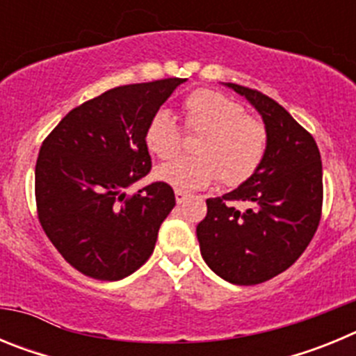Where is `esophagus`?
<instances>
[{
	"mask_svg": "<svg viewBox=\"0 0 356 356\" xmlns=\"http://www.w3.org/2000/svg\"><path fill=\"white\" fill-rule=\"evenodd\" d=\"M175 197H176V203H184V201L188 197V194L184 193V191H175Z\"/></svg>",
	"mask_w": 356,
	"mask_h": 356,
	"instance_id": "esophagus-1",
	"label": "esophagus"
}]
</instances>
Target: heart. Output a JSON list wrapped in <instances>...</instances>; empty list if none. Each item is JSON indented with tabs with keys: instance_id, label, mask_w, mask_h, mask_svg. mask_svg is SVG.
Returning a JSON list of instances; mask_svg holds the SVG:
<instances>
[{
	"instance_id": "1",
	"label": "heart",
	"mask_w": 356,
	"mask_h": 356,
	"mask_svg": "<svg viewBox=\"0 0 356 356\" xmlns=\"http://www.w3.org/2000/svg\"><path fill=\"white\" fill-rule=\"evenodd\" d=\"M184 124L200 134L193 144L196 156H184L155 169L156 180L176 191H200L221 176V184L235 187L260 168L267 151V128L259 118L222 92L197 89L185 97ZM151 155L165 160L180 147V131L165 110L151 115L144 130Z\"/></svg>"
}]
</instances>
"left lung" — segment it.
Here are the masks:
<instances>
[{"mask_svg": "<svg viewBox=\"0 0 356 356\" xmlns=\"http://www.w3.org/2000/svg\"><path fill=\"white\" fill-rule=\"evenodd\" d=\"M246 97L267 128L260 168L232 193L207 200L197 225L207 266L235 285L275 278L300 259L312 241L323 207V163L316 140L282 105L259 90L222 83ZM248 207L234 209V201Z\"/></svg>", "mask_w": 356, "mask_h": 356, "instance_id": "8db88e82", "label": "left lung"}]
</instances>
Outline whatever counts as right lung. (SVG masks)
<instances>
[{"instance_id": "obj_1", "label": "right lung", "mask_w": 356, "mask_h": 356, "mask_svg": "<svg viewBox=\"0 0 356 356\" xmlns=\"http://www.w3.org/2000/svg\"><path fill=\"white\" fill-rule=\"evenodd\" d=\"M184 78L115 87L72 108L35 165L39 221L58 253L96 280L127 278L151 257L176 205L162 181L127 196L149 172L144 130Z\"/></svg>"}]
</instances>
